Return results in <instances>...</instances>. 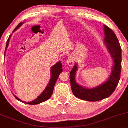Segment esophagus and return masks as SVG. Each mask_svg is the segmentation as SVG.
<instances>
[{
  "mask_svg": "<svg viewBox=\"0 0 128 128\" xmlns=\"http://www.w3.org/2000/svg\"><path fill=\"white\" fill-rule=\"evenodd\" d=\"M67 62H68V65L69 66H74V58L72 57H69V58L68 60V61H67Z\"/></svg>",
  "mask_w": 128,
  "mask_h": 128,
  "instance_id": "34e87169",
  "label": "esophagus"
}]
</instances>
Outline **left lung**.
<instances>
[{"label":"left lung","mask_w":128,"mask_h":128,"mask_svg":"<svg viewBox=\"0 0 128 128\" xmlns=\"http://www.w3.org/2000/svg\"><path fill=\"white\" fill-rule=\"evenodd\" d=\"M104 42L114 60V68L109 78L106 83L93 89H86L76 83L75 74L77 66H74L70 74L71 88L73 94L78 99L91 102L101 100L110 96L117 86L120 80L122 70V48L117 37L108 26H104Z\"/></svg>","instance_id":"8db88e82"}]
</instances>
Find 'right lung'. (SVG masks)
Instances as JSON below:
<instances>
[{
    "label": "right lung",
    "instance_id": "obj_1",
    "mask_svg": "<svg viewBox=\"0 0 128 128\" xmlns=\"http://www.w3.org/2000/svg\"><path fill=\"white\" fill-rule=\"evenodd\" d=\"M23 24V22H20L19 24L17 26L16 28L14 29L13 32H14L15 30H16L17 29L21 26V25ZM12 36V35H10V37H9L8 39L7 42H6V48H5V51H6V48H7L9 44V40L10 39V37ZM62 64L60 62H58L57 64H55L54 66H53L52 68V70H51V74H52V77H51L50 81L49 83H48V86H46V88H45V90H44V92L40 95L38 98L36 99H35L32 102H25L22 101L21 100H20L19 98H17L16 96H14L15 97L16 99L17 100H18L19 101L22 102L23 103L27 104H30V105H36V104H40L42 102H44L46 101V100H48L50 98H51V96H52L53 93V90L54 87L55 83H56V81H57L58 78L59 76H60V74L62 72Z\"/></svg>",
    "mask_w": 128,
    "mask_h": 128
}]
</instances>
